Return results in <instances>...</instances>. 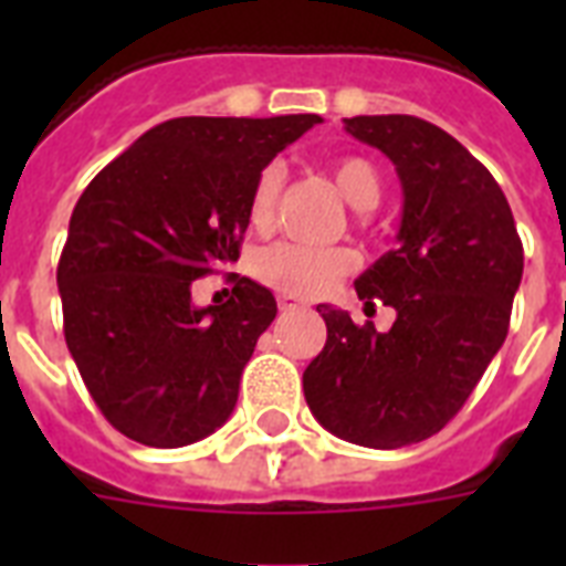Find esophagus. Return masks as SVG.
I'll list each match as a JSON object with an SVG mask.
<instances>
[{
	"label": "esophagus",
	"instance_id": "esophagus-1",
	"mask_svg": "<svg viewBox=\"0 0 566 566\" xmlns=\"http://www.w3.org/2000/svg\"><path fill=\"white\" fill-rule=\"evenodd\" d=\"M302 308H308V302L300 300V296H287V293L279 296V311H302Z\"/></svg>",
	"mask_w": 566,
	"mask_h": 566
}]
</instances>
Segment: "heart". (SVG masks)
Here are the masks:
<instances>
[{
    "mask_svg": "<svg viewBox=\"0 0 566 566\" xmlns=\"http://www.w3.org/2000/svg\"><path fill=\"white\" fill-rule=\"evenodd\" d=\"M332 179L346 202L358 211H370L381 199V176L361 155H346L332 164ZM282 170L266 167L249 193V222L255 229H270L282 196ZM255 275L273 291L287 296H317L355 270V255L344 247H302L275 243L261 249L252 264Z\"/></svg>",
    "mask_w": 566,
    "mask_h": 566,
    "instance_id": "obj_1",
    "label": "heart"
}]
</instances>
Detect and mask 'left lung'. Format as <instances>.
<instances>
[{"label":"left lung","mask_w":566,"mask_h":566,"mask_svg":"<svg viewBox=\"0 0 566 566\" xmlns=\"http://www.w3.org/2000/svg\"><path fill=\"white\" fill-rule=\"evenodd\" d=\"M344 126L385 153L402 181L399 247L355 282L364 311L381 300L396 319L381 335L317 305L328 337L302 387L323 429L399 449L438 434L505 344L523 243L496 179L443 128L408 114Z\"/></svg>","instance_id":"1"}]
</instances>
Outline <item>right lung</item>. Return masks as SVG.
I'll use <instances>...</instances> for the list:
<instances>
[{"label": "right lung", "mask_w": 566, "mask_h": 566, "mask_svg": "<svg viewBox=\"0 0 566 566\" xmlns=\"http://www.w3.org/2000/svg\"><path fill=\"white\" fill-rule=\"evenodd\" d=\"M323 119L176 117L114 158L75 202L57 261L64 337L105 420L144 447L208 438L275 319L264 284L196 308L190 284L240 258L249 193L284 146Z\"/></svg>", "instance_id": "right-lung-1"}]
</instances>
